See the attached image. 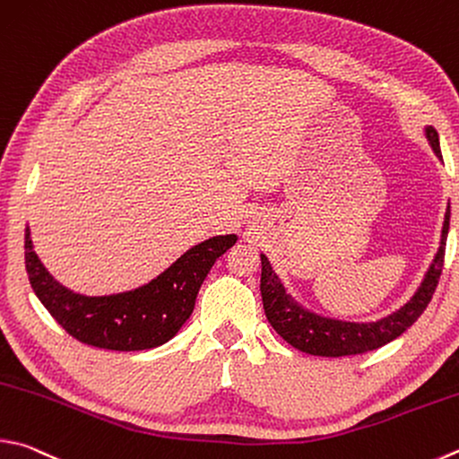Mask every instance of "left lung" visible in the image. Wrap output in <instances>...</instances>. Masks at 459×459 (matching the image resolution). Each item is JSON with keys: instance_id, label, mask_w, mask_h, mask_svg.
Segmentation results:
<instances>
[{"instance_id": "left-lung-1", "label": "left lung", "mask_w": 459, "mask_h": 459, "mask_svg": "<svg viewBox=\"0 0 459 459\" xmlns=\"http://www.w3.org/2000/svg\"><path fill=\"white\" fill-rule=\"evenodd\" d=\"M428 143L441 160L439 136L431 126L423 128ZM449 232V203L441 227V240L436 256L431 258L426 274L407 301L377 321H343L335 316H325L315 313L289 293V287L282 282L264 253H261V295L266 319L273 329L287 341L289 345L309 355L319 357H347L379 349L389 341L397 339L403 331L420 319V315L429 305L433 290L437 287L441 269H444L446 240Z\"/></svg>"}]
</instances>
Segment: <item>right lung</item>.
Listing matches in <instances>:
<instances>
[{
    "label": "right lung",
    "mask_w": 459,
    "mask_h": 459,
    "mask_svg": "<svg viewBox=\"0 0 459 459\" xmlns=\"http://www.w3.org/2000/svg\"><path fill=\"white\" fill-rule=\"evenodd\" d=\"M237 240V235L206 238L136 289L112 295H82L62 285L46 269L33 251L28 224L26 271L41 305L74 339L112 351H143L177 335L193 315L198 289L208 271Z\"/></svg>",
    "instance_id": "right-lung-1"
}]
</instances>
